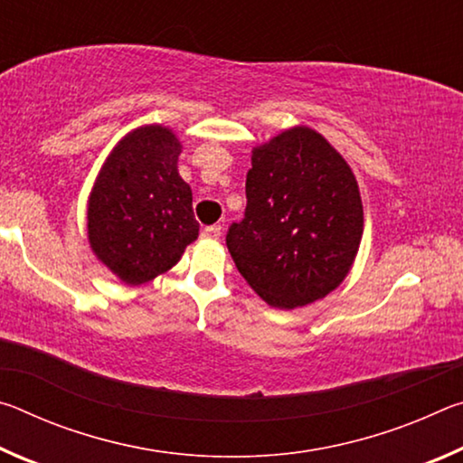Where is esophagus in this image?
Here are the masks:
<instances>
[{"mask_svg":"<svg viewBox=\"0 0 463 463\" xmlns=\"http://www.w3.org/2000/svg\"><path fill=\"white\" fill-rule=\"evenodd\" d=\"M221 234H222L221 224H210V226H206V229L202 231V237L203 239H221Z\"/></svg>","mask_w":463,"mask_h":463,"instance_id":"obj_1","label":"esophagus"}]
</instances>
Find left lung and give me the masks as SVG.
Returning a JSON list of instances; mask_svg holds the SVG:
<instances>
[{
  "label": "left lung",
  "mask_w": 463,
  "mask_h": 463,
  "mask_svg": "<svg viewBox=\"0 0 463 463\" xmlns=\"http://www.w3.org/2000/svg\"><path fill=\"white\" fill-rule=\"evenodd\" d=\"M245 194L226 247L247 284L281 310L333 292L364 234L359 187L343 156L318 132L289 128L255 148Z\"/></svg>",
  "instance_id": "left-lung-1"
}]
</instances>
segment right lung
Returning a JSON list of instances; mask_svg holds the SVG:
<instances>
[{
    "mask_svg": "<svg viewBox=\"0 0 463 463\" xmlns=\"http://www.w3.org/2000/svg\"><path fill=\"white\" fill-rule=\"evenodd\" d=\"M182 145L163 127L124 137L101 167L88 206L90 245L130 286L174 268L198 239L192 190L177 174Z\"/></svg>",
    "mask_w": 463,
    "mask_h": 463,
    "instance_id": "1",
    "label": "right lung"
}]
</instances>
